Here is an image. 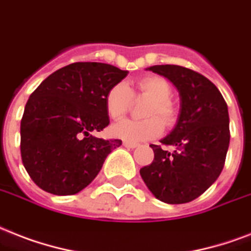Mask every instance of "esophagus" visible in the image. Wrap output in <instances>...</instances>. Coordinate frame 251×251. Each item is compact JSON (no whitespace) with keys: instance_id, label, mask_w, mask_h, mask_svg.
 <instances>
[{"instance_id":"1","label":"esophagus","mask_w":251,"mask_h":251,"mask_svg":"<svg viewBox=\"0 0 251 251\" xmlns=\"http://www.w3.org/2000/svg\"><path fill=\"white\" fill-rule=\"evenodd\" d=\"M123 145L126 148H131V149H133V148H137L139 147V144H135V143H129V141H123Z\"/></svg>"}]
</instances>
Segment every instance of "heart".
Segmentation results:
<instances>
[{"instance_id":"1","label":"heart","mask_w":251,"mask_h":251,"mask_svg":"<svg viewBox=\"0 0 251 251\" xmlns=\"http://www.w3.org/2000/svg\"><path fill=\"white\" fill-rule=\"evenodd\" d=\"M136 89L139 95L151 98L144 108V116L149 118L144 120H120L110 128L114 137L129 143L145 141L160 136L164 131V124L159 119L160 117L166 124L173 123L176 119V108L169 100L172 95V87L166 79L158 75H148L137 81ZM131 100V90L127 85H114L104 98L107 115L114 120L120 119L128 111Z\"/></svg>"}]
</instances>
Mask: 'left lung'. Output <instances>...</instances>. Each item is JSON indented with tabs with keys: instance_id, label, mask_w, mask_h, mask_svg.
I'll list each match as a JSON object with an SVG mask.
<instances>
[{
	"instance_id": "obj_1",
	"label": "left lung",
	"mask_w": 251,
	"mask_h": 251,
	"mask_svg": "<svg viewBox=\"0 0 251 251\" xmlns=\"http://www.w3.org/2000/svg\"><path fill=\"white\" fill-rule=\"evenodd\" d=\"M148 71L164 75L179 93L178 119L164 145L152 144L154 160L140 169L149 191L168 204L196 199L212 186L224 168L229 148V114L223 95L208 78L179 65H153Z\"/></svg>"
}]
</instances>
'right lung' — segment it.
Instances as JSON below:
<instances>
[{"label": "right lung", "instance_id": "add662e5", "mask_svg": "<svg viewBox=\"0 0 251 251\" xmlns=\"http://www.w3.org/2000/svg\"><path fill=\"white\" fill-rule=\"evenodd\" d=\"M128 71L104 63H75L43 81L27 100L21 120V154L39 187L75 195L98 176L122 140H103L110 123L104 98Z\"/></svg>", "mask_w": 251, "mask_h": 251}]
</instances>
